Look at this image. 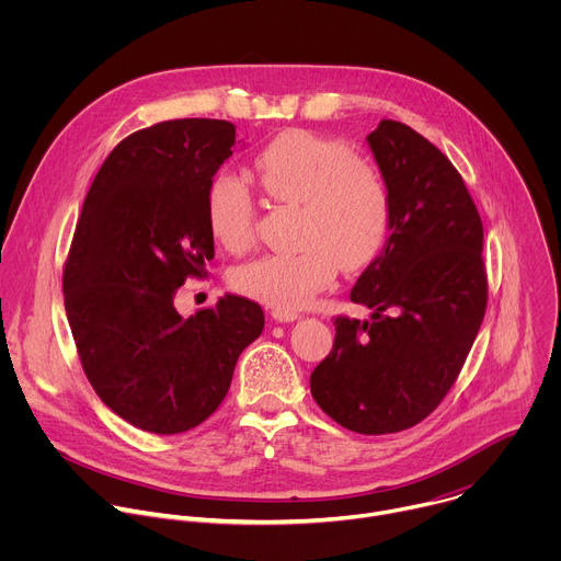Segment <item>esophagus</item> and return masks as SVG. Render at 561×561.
Segmentation results:
<instances>
[{"label": "esophagus", "instance_id": "34e87169", "mask_svg": "<svg viewBox=\"0 0 561 561\" xmlns=\"http://www.w3.org/2000/svg\"><path fill=\"white\" fill-rule=\"evenodd\" d=\"M273 319H277V322H295V319L299 317L297 310H286V308H273Z\"/></svg>", "mask_w": 561, "mask_h": 561}]
</instances>
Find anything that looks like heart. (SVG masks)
<instances>
[{
  "instance_id": "heart-1",
  "label": "heart",
  "mask_w": 561,
  "mask_h": 561,
  "mask_svg": "<svg viewBox=\"0 0 561 561\" xmlns=\"http://www.w3.org/2000/svg\"><path fill=\"white\" fill-rule=\"evenodd\" d=\"M255 173L271 199L299 206L297 253L266 255L232 273V286L275 308H304L327 290L340 264L368 266L386 247L392 226L390 188L375 164L342 139L286 130L255 157ZM206 221L232 253L257 237V197L249 182L228 171L210 178Z\"/></svg>"
}]
</instances>
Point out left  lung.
<instances>
[{"label": "left lung", "instance_id": "left-lung-1", "mask_svg": "<svg viewBox=\"0 0 561 561\" xmlns=\"http://www.w3.org/2000/svg\"><path fill=\"white\" fill-rule=\"evenodd\" d=\"M390 188L392 226L351 301L370 322L335 317V344L310 375L329 417L362 435L407 431L453 388L484 322V226L450 159L411 126L381 119L368 135Z\"/></svg>", "mask_w": 561, "mask_h": 561}]
</instances>
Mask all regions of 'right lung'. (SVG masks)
Returning a JSON list of instances; mask_svg holds the SVG:
<instances>
[{
	"label": "right lung",
	"instance_id": "right-lung-1",
	"mask_svg": "<svg viewBox=\"0 0 561 561\" xmlns=\"http://www.w3.org/2000/svg\"><path fill=\"white\" fill-rule=\"evenodd\" d=\"M226 119H169L124 137L84 199L64 262L79 362L128 424L178 435L208 420L242 351L264 331L260 304L226 295L184 319L175 295L206 279V188L232 154Z\"/></svg>",
	"mask_w": 561,
	"mask_h": 561
}]
</instances>
